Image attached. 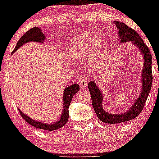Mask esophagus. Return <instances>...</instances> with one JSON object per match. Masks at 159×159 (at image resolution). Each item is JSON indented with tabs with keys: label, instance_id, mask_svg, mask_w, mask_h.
Wrapping results in <instances>:
<instances>
[{
	"label": "esophagus",
	"instance_id": "1",
	"mask_svg": "<svg viewBox=\"0 0 159 159\" xmlns=\"http://www.w3.org/2000/svg\"><path fill=\"white\" fill-rule=\"evenodd\" d=\"M88 84H89V80L85 78H83L81 80V81H80L79 85L81 89H85V88L87 87Z\"/></svg>",
	"mask_w": 159,
	"mask_h": 159
}]
</instances>
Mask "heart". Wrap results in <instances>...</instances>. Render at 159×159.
Here are the masks:
<instances>
[{
    "instance_id": "b5f03b06",
    "label": "heart",
    "mask_w": 159,
    "mask_h": 159,
    "mask_svg": "<svg viewBox=\"0 0 159 159\" xmlns=\"http://www.w3.org/2000/svg\"><path fill=\"white\" fill-rule=\"evenodd\" d=\"M100 41V38L98 35H94L90 40L87 33L82 34L74 41L73 47H72V55L81 56L89 50L90 58L91 59V61L95 60L98 56Z\"/></svg>"
}]
</instances>
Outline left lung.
I'll return each instance as SVG.
<instances>
[{
    "label": "left lung",
    "mask_w": 159,
    "mask_h": 159,
    "mask_svg": "<svg viewBox=\"0 0 159 159\" xmlns=\"http://www.w3.org/2000/svg\"><path fill=\"white\" fill-rule=\"evenodd\" d=\"M114 23L118 29V38L120 42L124 43L131 41L133 44L139 48L144 56V65L142 74V92L139 94V98L135 101L134 105L130 107L129 110L122 114H111L104 110L102 107L103 96L101 90L96 86L94 81L89 83V89L91 94L92 106L98 118L102 121L108 124H121L130 120L134 119L139 116L145 105L148 96L150 93L152 84V54L148 46L144 43L137 31L131 29L125 24L115 20Z\"/></svg>",
    "instance_id": "left-lung-1"
}]
</instances>
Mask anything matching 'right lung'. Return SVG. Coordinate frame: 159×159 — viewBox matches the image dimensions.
<instances>
[{
  "mask_svg": "<svg viewBox=\"0 0 159 159\" xmlns=\"http://www.w3.org/2000/svg\"><path fill=\"white\" fill-rule=\"evenodd\" d=\"M45 41V37H44V34L42 33L41 30L38 27H34V28H31V29L28 30L21 38H20L18 41H17V44L15 46V48L12 51V54L15 52L17 49L20 48L22 45L27 42H30V41H34V42H40L43 43ZM79 90V85L78 84H74L72 85L69 86L68 88H65V91H64L63 94V111H62L61 116L60 119L57 121H55L54 123L52 124H47V123H42L40 121H35V120L32 119L28 115H25L23 112L20 109L19 112L21 115L22 118L28 123L30 125L33 127L37 128V129H43V130H47V131H54L58 129H61L63 127L66 123L68 122V108L70 102L72 100L73 96L76 94Z\"/></svg>",
  "mask_w": 159,
  "mask_h": 159,
  "instance_id": "1",
  "label": "right lung"
}]
</instances>
